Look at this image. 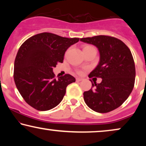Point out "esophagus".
<instances>
[{
    "instance_id": "obj_1",
    "label": "esophagus",
    "mask_w": 146,
    "mask_h": 146,
    "mask_svg": "<svg viewBox=\"0 0 146 146\" xmlns=\"http://www.w3.org/2000/svg\"><path fill=\"white\" fill-rule=\"evenodd\" d=\"M82 80V78H76V82H81Z\"/></svg>"
}]
</instances>
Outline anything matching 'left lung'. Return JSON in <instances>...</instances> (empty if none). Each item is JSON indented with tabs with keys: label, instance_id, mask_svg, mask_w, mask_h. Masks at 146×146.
<instances>
[{
	"label": "left lung",
	"instance_id": "8db88e82",
	"mask_svg": "<svg viewBox=\"0 0 146 146\" xmlns=\"http://www.w3.org/2000/svg\"><path fill=\"white\" fill-rule=\"evenodd\" d=\"M83 42L95 46L100 61L89 77L102 78L100 84L84 92V100L90 108L107 113L117 108L127 99L134 86L135 68L130 50L120 40L100 35L80 38Z\"/></svg>",
	"mask_w": 146,
	"mask_h": 146
}]
</instances>
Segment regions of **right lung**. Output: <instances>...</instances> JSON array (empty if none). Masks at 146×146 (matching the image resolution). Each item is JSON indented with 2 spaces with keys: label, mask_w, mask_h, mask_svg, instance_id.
Returning <instances> with one entry per match:
<instances>
[{
  "label": "right lung",
  "mask_w": 146,
  "mask_h": 146,
  "mask_svg": "<svg viewBox=\"0 0 146 146\" xmlns=\"http://www.w3.org/2000/svg\"><path fill=\"white\" fill-rule=\"evenodd\" d=\"M79 40L43 33L21 45L15 60L14 80L28 104L37 110L47 111L61 102L67 86L76 79L70 74L56 79L53 68L62 63L65 52Z\"/></svg>",
  "instance_id": "obj_1"
}]
</instances>
